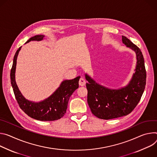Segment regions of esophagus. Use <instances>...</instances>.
Returning <instances> with one entry per match:
<instances>
[{
  "mask_svg": "<svg viewBox=\"0 0 157 157\" xmlns=\"http://www.w3.org/2000/svg\"><path fill=\"white\" fill-rule=\"evenodd\" d=\"M85 83H86L85 80L83 77H81V78H80V80H79V85H80V86H83V85H85Z\"/></svg>",
  "mask_w": 157,
  "mask_h": 157,
  "instance_id": "esophagus-1",
  "label": "esophagus"
}]
</instances>
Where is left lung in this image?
<instances>
[{
  "label": "left lung",
  "mask_w": 157,
  "mask_h": 157,
  "mask_svg": "<svg viewBox=\"0 0 157 157\" xmlns=\"http://www.w3.org/2000/svg\"><path fill=\"white\" fill-rule=\"evenodd\" d=\"M122 42L136 54L135 73L127 85L118 89L106 87L97 83L89 75L87 102L92 113L97 117L109 120L127 115L135 109L142 96L146 85V71L140 49L128 39L122 36Z\"/></svg>",
  "instance_id": "obj_1"
}]
</instances>
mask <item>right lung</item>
Wrapping results in <instances>:
<instances>
[{"mask_svg":"<svg viewBox=\"0 0 157 157\" xmlns=\"http://www.w3.org/2000/svg\"><path fill=\"white\" fill-rule=\"evenodd\" d=\"M44 35H37L30 38L25 44L30 41H40ZM19 47L15 52L10 71V82L15 98L20 108L31 118L40 121H54L62 118L67 109L68 100L73 92L78 88L80 76L62 82L59 88L48 98L39 102L26 99L19 90L15 82V69L17 59L21 49Z\"/></svg>","mask_w":157,"mask_h":157,"instance_id":"obj_1","label":"right lung"}]
</instances>
